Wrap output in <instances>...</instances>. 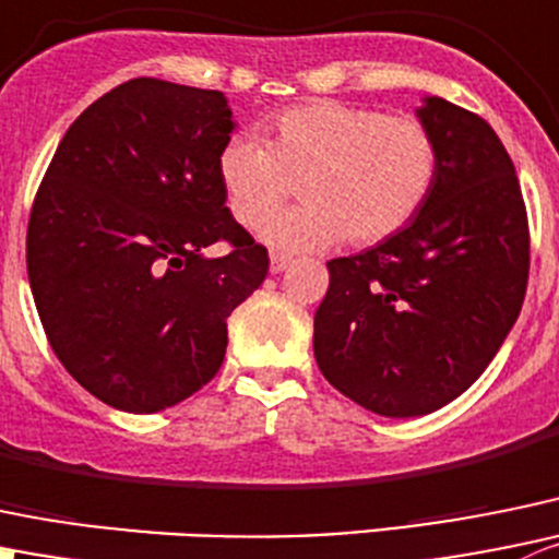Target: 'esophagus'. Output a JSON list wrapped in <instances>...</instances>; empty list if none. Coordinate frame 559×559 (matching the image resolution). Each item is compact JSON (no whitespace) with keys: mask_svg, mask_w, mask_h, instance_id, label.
<instances>
[{"mask_svg":"<svg viewBox=\"0 0 559 559\" xmlns=\"http://www.w3.org/2000/svg\"><path fill=\"white\" fill-rule=\"evenodd\" d=\"M289 264L292 259L286 257V253H273V257H270V273H284Z\"/></svg>","mask_w":559,"mask_h":559,"instance_id":"esophagus-1","label":"esophagus"}]
</instances>
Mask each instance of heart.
Instances as JSON below:
<instances>
[{"instance_id": "heart-1", "label": "heart", "mask_w": 559, "mask_h": 559, "mask_svg": "<svg viewBox=\"0 0 559 559\" xmlns=\"http://www.w3.org/2000/svg\"><path fill=\"white\" fill-rule=\"evenodd\" d=\"M215 166L242 226L264 224L300 182L306 204L270 221L262 240L281 253H306L341 237L368 248L404 231L435 193L440 150L417 119L313 100L275 114L267 144L229 139Z\"/></svg>"}]
</instances>
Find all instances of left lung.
<instances>
[{
  "label": "left lung",
  "instance_id": "left-lung-1",
  "mask_svg": "<svg viewBox=\"0 0 559 559\" xmlns=\"http://www.w3.org/2000/svg\"><path fill=\"white\" fill-rule=\"evenodd\" d=\"M440 150L426 207L390 240L328 262L313 357L335 390L384 417L462 395L511 333L530 275V229L511 155L486 119L424 97Z\"/></svg>",
  "mask_w": 559,
  "mask_h": 559
}]
</instances>
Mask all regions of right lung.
<instances>
[{"label": "right lung", "mask_w": 559, "mask_h": 559, "mask_svg": "<svg viewBox=\"0 0 559 559\" xmlns=\"http://www.w3.org/2000/svg\"><path fill=\"white\" fill-rule=\"evenodd\" d=\"M224 92L130 79L62 135L26 229L48 344L103 404L150 415L218 373L226 319L267 275V248L231 218L218 153ZM213 241L230 253L203 257Z\"/></svg>", "instance_id": "right-lung-1"}]
</instances>
